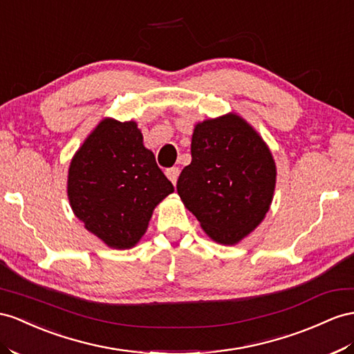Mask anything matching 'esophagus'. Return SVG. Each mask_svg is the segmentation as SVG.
<instances>
[{
  "label": "esophagus",
  "mask_w": 354,
  "mask_h": 354,
  "mask_svg": "<svg viewBox=\"0 0 354 354\" xmlns=\"http://www.w3.org/2000/svg\"><path fill=\"white\" fill-rule=\"evenodd\" d=\"M167 178L171 180V184H176L178 176H179V167H170L166 170Z\"/></svg>",
  "instance_id": "34e87169"
}]
</instances>
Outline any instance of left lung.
Masks as SVG:
<instances>
[{
	"label": "left lung",
	"mask_w": 354,
	"mask_h": 354,
	"mask_svg": "<svg viewBox=\"0 0 354 354\" xmlns=\"http://www.w3.org/2000/svg\"><path fill=\"white\" fill-rule=\"evenodd\" d=\"M277 169L265 142L238 115L196 125L192 162L176 189L209 236L233 245L265 218Z\"/></svg>",
	"instance_id": "obj_1"
}]
</instances>
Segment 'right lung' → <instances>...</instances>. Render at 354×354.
Segmentation results:
<instances>
[{
	"label": "right lung",
	"instance_id": "add662e5",
	"mask_svg": "<svg viewBox=\"0 0 354 354\" xmlns=\"http://www.w3.org/2000/svg\"><path fill=\"white\" fill-rule=\"evenodd\" d=\"M174 185L143 147L133 121L104 120L71 160L68 198L85 227L109 247L131 248Z\"/></svg>",
	"mask_w": 354,
	"mask_h": 354
}]
</instances>
